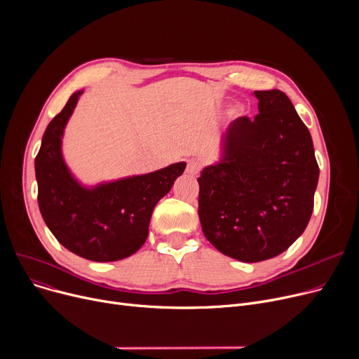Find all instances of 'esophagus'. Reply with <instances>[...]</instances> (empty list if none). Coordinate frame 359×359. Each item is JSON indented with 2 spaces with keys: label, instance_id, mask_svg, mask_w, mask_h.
<instances>
[{
  "label": "esophagus",
  "instance_id": "34e87169",
  "mask_svg": "<svg viewBox=\"0 0 359 359\" xmlns=\"http://www.w3.org/2000/svg\"><path fill=\"white\" fill-rule=\"evenodd\" d=\"M201 172V163L196 161V160H191L189 163H187L186 165V173H189L192 176L198 175Z\"/></svg>",
  "mask_w": 359,
  "mask_h": 359
}]
</instances>
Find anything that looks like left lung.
<instances>
[{
  "mask_svg": "<svg viewBox=\"0 0 359 359\" xmlns=\"http://www.w3.org/2000/svg\"><path fill=\"white\" fill-rule=\"evenodd\" d=\"M253 94L259 113L230 123L219 161L198 179L205 237L248 263L280 255L304 233L318 182L311 135L287 94Z\"/></svg>",
  "mask_w": 359,
  "mask_h": 359,
  "instance_id": "1",
  "label": "left lung"
}]
</instances>
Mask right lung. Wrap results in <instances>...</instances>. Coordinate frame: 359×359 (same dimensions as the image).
Segmentation results:
<instances>
[{"mask_svg": "<svg viewBox=\"0 0 359 359\" xmlns=\"http://www.w3.org/2000/svg\"><path fill=\"white\" fill-rule=\"evenodd\" d=\"M81 94L75 91L45 130L34 158L37 202L48 229L65 249L93 262H115L141 249L154 206L186 163L91 187L81 184L62 156L64 130Z\"/></svg>", "mask_w": 359, "mask_h": 359, "instance_id": "right-lung-1", "label": "right lung"}]
</instances>
